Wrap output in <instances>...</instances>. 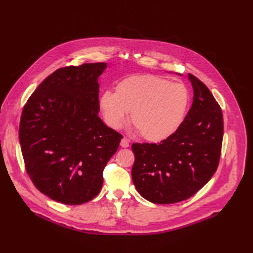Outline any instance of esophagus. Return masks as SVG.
Wrapping results in <instances>:
<instances>
[{
	"mask_svg": "<svg viewBox=\"0 0 253 253\" xmlns=\"http://www.w3.org/2000/svg\"><path fill=\"white\" fill-rule=\"evenodd\" d=\"M120 146H122L123 148H127L129 146V143L126 138H123L122 141H120Z\"/></svg>",
	"mask_w": 253,
	"mask_h": 253,
	"instance_id": "34e87169",
	"label": "esophagus"
}]
</instances>
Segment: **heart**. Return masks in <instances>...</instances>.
I'll list each match as a JSON object with an SVG mask.
<instances>
[{"label": "heart", "mask_w": 253, "mask_h": 253, "mask_svg": "<svg viewBox=\"0 0 253 253\" xmlns=\"http://www.w3.org/2000/svg\"><path fill=\"white\" fill-rule=\"evenodd\" d=\"M191 102L188 88L155 75H131L120 80L114 93L103 92L99 109L105 124L118 129L129 119L141 136L149 142H162L183 124Z\"/></svg>", "instance_id": "heart-1"}]
</instances>
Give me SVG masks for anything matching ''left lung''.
<instances>
[{
  "instance_id": "left-lung-1",
  "label": "left lung",
  "mask_w": 253,
  "mask_h": 253,
  "mask_svg": "<svg viewBox=\"0 0 253 253\" xmlns=\"http://www.w3.org/2000/svg\"><path fill=\"white\" fill-rule=\"evenodd\" d=\"M187 77L194 100L181 126L160 144L131 145L133 182L139 194L154 204L166 205L194 196L211 179L219 163L221 109L205 84L191 74Z\"/></svg>"
}]
</instances>
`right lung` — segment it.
<instances>
[{
    "mask_svg": "<svg viewBox=\"0 0 253 253\" xmlns=\"http://www.w3.org/2000/svg\"><path fill=\"white\" fill-rule=\"evenodd\" d=\"M106 63L58 69L22 110L19 142L27 172L42 194L66 205L99 195L103 170L123 136L99 117V76Z\"/></svg>",
    "mask_w": 253,
    "mask_h": 253,
    "instance_id": "1",
    "label": "right lung"
}]
</instances>
